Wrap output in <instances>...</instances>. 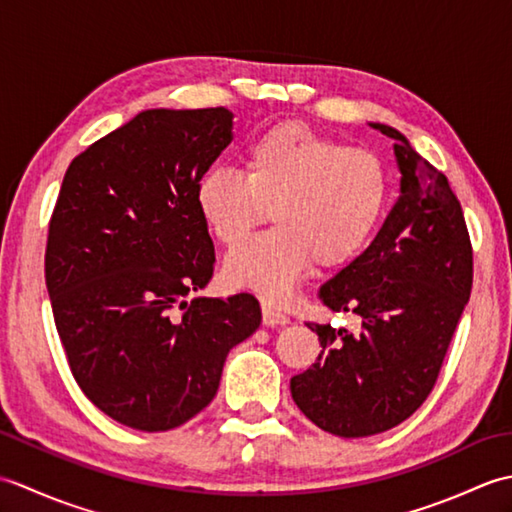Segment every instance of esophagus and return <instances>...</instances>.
<instances>
[{
	"label": "esophagus",
	"instance_id": "esophagus-1",
	"mask_svg": "<svg viewBox=\"0 0 512 512\" xmlns=\"http://www.w3.org/2000/svg\"><path fill=\"white\" fill-rule=\"evenodd\" d=\"M262 314H264V323L266 325H286L290 321L284 312L275 310L273 306H270V303H264Z\"/></svg>",
	"mask_w": 512,
	"mask_h": 512
}]
</instances>
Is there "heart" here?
Instances as JSON below:
<instances>
[{
	"label": "heart",
	"instance_id": "heart-1",
	"mask_svg": "<svg viewBox=\"0 0 512 512\" xmlns=\"http://www.w3.org/2000/svg\"><path fill=\"white\" fill-rule=\"evenodd\" d=\"M391 176L376 151L350 147L297 121L257 134L242 173L211 169L193 200L217 242L235 248L268 220L275 228L226 259L224 279L286 303L310 266L341 268L363 253L387 213Z\"/></svg>",
	"mask_w": 512,
	"mask_h": 512
}]
</instances>
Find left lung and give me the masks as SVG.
<instances>
[{
    "label": "left lung",
    "mask_w": 512,
    "mask_h": 512,
    "mask_svg": "<svg viewBox=\"0 0 512 512\" xmlns=\"http://www.w3.org/2000/svg\"><path fill=\"white\" fill-rule=\"evenodd\" d=\"M372 127L396 140L400 198L374 242L319 290L361 328L306 323L323 350L290 378L306 418L341 438L383 433L427 400L473 286L469 228L447 176L394 127Z\"/></svg>",
    "instance_id": "obj_1"
}]
</instances>
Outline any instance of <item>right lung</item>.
I'll list each match as a JSON object with an SVG mask.
<instances>
[{"mask_svg":"<svg viewBox=\"0 0 512 512\" xmlns=\"http://www.w3.org/2000/svg\"><path fill=\"white\" fill-rule=\"evenodd\" d=\"M233 114L147 110L76 156L50 217L46 286L76 385L116 422L169 431L209 405L259 301L191 297L215 248L195 209Z\"/></svg>","mask_w":512,"mask_h":512,"instance_id":"1","label":"right lung"}]
</instances>
